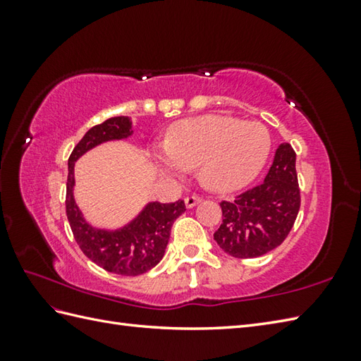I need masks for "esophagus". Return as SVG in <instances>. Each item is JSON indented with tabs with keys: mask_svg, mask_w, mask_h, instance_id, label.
I'll use <instances>...</instances> for the list:
<instances>
[{
	"mask_svg": "<svg viewBox=\"0 0 361 361\" xmlns=\"http://www.w3.org/2000/svg\"><path fill=\"white\" fill-rule=\"evenodd\" d=\"M200 200L202 198L198 197V195H188L186 198H185V203H186V208H194L195 204H198L200 203Z\"/></svg>",
	"mask_w": 361,
	"mask_h": 361,
	"instance_id": "1",
	"label": "esophagus"
}]
</instances>
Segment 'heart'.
Instances as JSON below:
<instances>
[{
	"mask_svg": "<svg viewBox=\"0 0 361 361\" xmlns=\"http://www.w3.org/2000/svg\"><path fill=\"white\" fill-rule=\"evenodd\" d=\"M163 171L176 176L198 167L202 185L219 192L248 185L270 155L271 137L259 122L221 114L181 121L169 130Z\"/></svg>",
	"mask_w": 361,
	"mask_h": 361,
	"instance_id": "1",
	"label": "heart"
}]
</instances>
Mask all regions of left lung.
I'll return each mask as SVG.
<instances>
[{"mask_svg":"<svg viewBox=\"0 0 361 361\" xmlns=\"http://www.w3.org/2000/svg\"><path fill=\"white\" fill-rule=\"evenodd\" d=\"M301 206L298 185L296 153L288 142L281 144L260 185L224 200L221 225L214 240L229 256L252 259L286 240Z\"/></svg>","mask_w":361,"mask_h":361,"instance_id":"left-lung-1","label":"left lung"}]
</instances>
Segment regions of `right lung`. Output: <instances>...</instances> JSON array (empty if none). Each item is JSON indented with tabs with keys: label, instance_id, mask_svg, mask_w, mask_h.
Here are the masks:
<instances>
[{
	"label": "right lung",
	"instance_id": "1",
	"mask_svg": "<svg viewBox=\"0 0 361 361\" xmlns=\"http://www.w3.org/2000/svg\"><path fill=\"white\" fill-rule=\"evenodd\" d=\"M132 121L116 116L91 127L68 159L66 217L75 242L90 260L104 270L121 276H137L152 270L164 256L173 221L186 211L185 202L149 203L133 221L116 231L88 225L74 202V163L97 144L124 140L132 135Z\"/></svg>",
	"mask_w": 361,
	"mask_h": 361
}]
</instances>
